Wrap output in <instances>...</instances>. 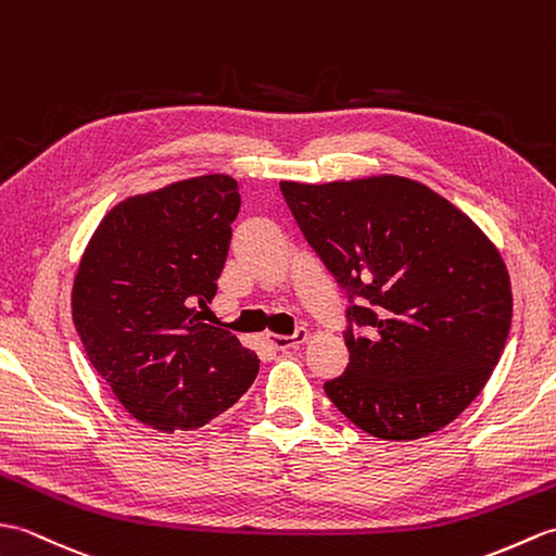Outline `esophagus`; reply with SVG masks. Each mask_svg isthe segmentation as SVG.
Listing matches in <instances>:
<instances>
[{"instance_id":"obj_1","label":"esophagus","mask_w":556,"mask_h":556,"mask_svg":"<svg viewBox=\"0 0 556 556\" xmlns=\"http://www.w3.org/2000/svg\"><path fill=\"white\" fill-rule=\"evenodd\" d=\"M267 339H269V344L275 346L277 351H287V349H291V346L303 344V341L308 339V329L299 327L293 334H267Z\"/></svg>"}]
</instances>
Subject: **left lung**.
Listing matches in <instances>:
<instances>
[{"instance_id": "obj_1", "label": "left lung", "mask_w": 556, "mask_h": 556, "mask_svg": "<svg viewBox=\"0 0 556 556\" xmlns=\"http://www.w3.org/2000/svg\"><path fill=\"white\" fill-rule=\"evenodd\" d=\"M346 293L349 365L325 392L363 432L408 442L464 413L511 327V281L488 236L418 181H281Z\"/></svg>"}]
</instances>
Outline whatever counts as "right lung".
<instances>
[{
    "mask_svg": "<svg viewBox=\"0 0 556 556\" xmlns=\"http://www.w3.org/2000/svg\"><path fill=\"white\" fill-rule=\"evenodd\" d=\"M239 184L212 174L108 212L74 281L76 332L92 368L152 430H195L239 401L255 351L200 323L227 263Z\"/></svg>",
    "mask_w": 556,
    "mask_h": 556,
    "instance_id": "right-lung-1",
    "label": "right lung"
}]
</instances>
